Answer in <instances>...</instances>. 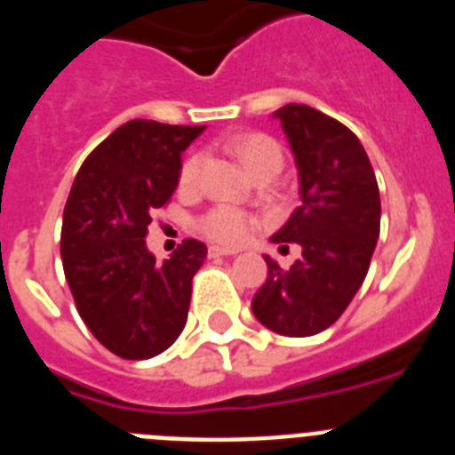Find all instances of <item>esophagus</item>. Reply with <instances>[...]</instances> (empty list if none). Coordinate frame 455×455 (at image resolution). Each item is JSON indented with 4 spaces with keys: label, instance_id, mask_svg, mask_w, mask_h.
Wrapping results in <instances>:
<instances>
[{
    "label": "esophagus",
    "instance_id": "34e87169",
    "mask_svg": "<svg viewBox=\"0 0 455 455\" xmlns=\"http://www.w3.org/2000/svg\"><path fill=\"white\" fill-rule=\"evenodd\" d=\"M209 257H228V255H236L239 251L235 248H223V246H209Z\"/></svg>",
    "mask_w": 455,
    "mask_h": 455
}]
</instances>
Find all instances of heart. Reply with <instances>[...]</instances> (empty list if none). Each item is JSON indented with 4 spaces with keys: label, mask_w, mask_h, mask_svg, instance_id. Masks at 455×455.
I'll list each match as a JSON object with an SVG mask.
<instances>
[{
    "label": "heart",
    "mask_w": 455,
    "mask_h": 455,
    "mask_svg": "<svg viewBox=\"0 0 455 455\" xmlns=\"http://www.w3.org/2000/svg\"><path fill=\"white\" fill-rule=\"evenodd\" d=\"M230 148L236 152L243 166L259 175L264 171H277L283 168V152L275 140L267 134H239L230 139ZM200 171H203V155L193 152L182 162L178 172V187L182 191H191L200 180ZM198 230L209 239L219 241V243H241L251 236L255 230V220L241 209L230 207V204H216L209 212H204L198 219Z\"/></svg>",
    "instance_id": "obj_1"
}]
</instances>
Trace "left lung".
<instances>
[{
    "label": "left lung",
    "instance_id": "1",
    "mask_svg": "<svg viewBox=\"0 0 455 455\" xmlns=\"http://www.w3.org/2000/svg\"><path fill=\"white\" fill-rule=\"evenodd\" d=\"M299 166L300 207L271 236L299 243L289 271L264 255L267 283L252 315L268 331L309 337L331 328L363 287L380 235V193L363 143L347 124L307 104L275 111Z\"/></svg>",
    "mask_w": 455,
    "mask_h": 455
}]
</instances>
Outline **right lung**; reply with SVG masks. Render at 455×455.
Wrapping results in <instances>:
<instances>
[{
	"label": "right lung",
	"mask_w": 455,
	"mask_h": 455,
	"mask_svg": "<svg viewBox=\"0 0 455 455\" xmlns=\"http://www.w3.org/2000/svg\"><path fill=\"white\" fill-rule=\"evenodd\" d=\"M204 124L130 120L100 143L72 182L61 259L79 316L95 339L124 360L166 351L184 331L193 275L207 246L184 239L171 259L148 251L152 212L172 198L182 152Z\"/></svg>",
	"instance_id": "right-lung-1"
}]
</instances>
